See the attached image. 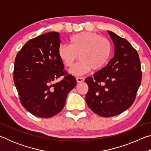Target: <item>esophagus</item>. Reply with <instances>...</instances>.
I'll return each instance as SVG.
<instances>
[{
	"label": "esophagus",
	"mask_w": 151,
	"mask_h": 151,
	"mask_svg": "<svg viewBox=\"0 0 151 151\" xmlns=\"http://www.w3.org/2000/svg\"><path fill=\"white\" fill-rule=\"evenodd\" d=\"M84 81H85V78L83 77H76V82H77L78 83H83Z\"/></svg>",
	"instance_id": "1"
}]
</instances>
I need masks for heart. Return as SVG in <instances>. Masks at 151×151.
I'll use <instances>...</instances> for the list:
<instances>
[{
    "label": "heart",
    "mask_w": 151,
    "mask_h": 151,
    "mask_svg": "<svg viewBox=\"0 0 151 151\" xmlns=\"http://www.w3.org/2000/svg\"><path fill=\"white\" fill-rule=\"evenodd\" d=\"M112 45L109 39L94 32H83L69 39V45H61L58 55L66 67H72L76 60H81L70 71L81 75L91 69L101 70L106 66L112 54Z\"/></svg>",
    "instance_id": "b5f03b06"
}]
</instances>
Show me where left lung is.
<instances>
[{"label": "left lung", "mask_w": 151, "mask_h": 151, "mask_svg": "<svg viewBox=\"0 0 151 151\" xmlns=\"http://www.w3.org/2000/svg\"><path fill=\"white\" fill-rule=\"evenodd\" d=\"M114 45V55L108 65L87 77L85 99L92 111L103 117L118 115L133 104L141 83L142 72L137 51L127 40L108 31Z\"/></svg>", "instance_id": "obj_1"}]
</instances>
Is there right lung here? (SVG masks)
Here are the masks:
<instances>
[{
  "mask_svg": "<svg viewBox=\"0 0 151 151\" xmlns=\"http://www.w3.org/2000/svg\"><path fill=\"white\" fill-rule=\"evenodd\" d=\"M59 33L50 32L29 40L18 52L14 83L22 105L40 118H50L62 111L75 77L64 70L58 55ZM61 76L63 80L54 81Z\"/></svg>",
  "mask_w": 151,
  "mask_h": 151,
  "instance_id": "obj_1",
  "label": "right lung"
}]
</instances>
